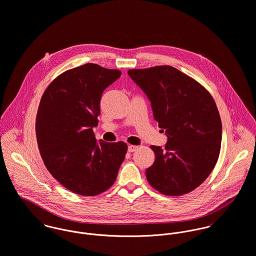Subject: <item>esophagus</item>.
<instances>
[{
  "label": "esophagus",
  "mask_w": 256,
  "mask_h": 256,
  "mask_svg": "<svg viewBox=\"0 0 256 256\" xmlns=\"http://www.w3.org/2000/svg\"><path fill=\"white\" fill-rule=\"evenodd\" d=\"M138 149V146H136V145H130L128 147V152H134V151H136Z\"/></svg>",
  "instance_id": "34e87169"
}]
</instances>
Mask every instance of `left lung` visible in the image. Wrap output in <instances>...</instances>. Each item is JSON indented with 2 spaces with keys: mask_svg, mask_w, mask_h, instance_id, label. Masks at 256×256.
I'll return each mask as SVG.
<instances>
[{
  "mask_svg": "<svg viewBox=\"0 0 256 256\" xmlns=\"http://www.w3.org/2000/svg\"><path fill=\"white\" fill-rule=\"evenodd\" d=\"M145 93L159 128L167 136L164 149L152 145L155 161L146 178L166 196H182L200 186L214 169L222 140V122L210 93L170 66L130 70Z\"/></svg>",
  "mask_w": 256,
  "mask_h": 256,
  "instance_id": "obj_1",
  "label": "left lung"
}]
</instances>
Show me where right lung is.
<instances>
[{
    "mask_svg": "<svg viewBox=\"0 0 256 256\" xmlns=\"http://www.w3.org/2000/svg\"><path fill=\"white\" fill-rule=\"evenodd\" d=\"M118 70L96 64L66 70L45 90L36 116L41 157L51 174L68 190L94 196L116 180L128 145L97 142L100 101L120 76Z\"/></svg>",
    "mask_w": 256,
    "mask_h": 256,
    "instance_id": "obj_1",
    "label": "right lung"
}]
</instances>
